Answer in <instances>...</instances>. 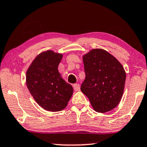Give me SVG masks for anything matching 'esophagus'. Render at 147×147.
I'll return each instance as SVG.
<instances>
[{
    "instance_id": "1",
    "label": "esophagus",
    "mask_w": 147,
    "mask_h": 147,
    "mask_svg": "<svg viewBox=\"0 0 147 147\" xmlns=\"http://www.w3.org/2000/svg\"><path fill=\"white\" fill-rule=\"evenodd\" d=\"M73 88L75 91L80 90V85L79 84H75L73 85Z\"/></svg>"
}]
</instances>
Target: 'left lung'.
Returning <instances> with one entry per match:
<instances>
[{
    "instance_id": "1",
    "label": "left lung",
    "mask_w": 147,
    "mask_h": 147,
    "mask_svg": "<svg viewBox=\"0 0 147 147\" xmlns=\"http://www.w3.org/2000/svg\"><path fill=\"white\" fill-rule=\"evenodd\" d=\"M86 79L81 90L97 112L112 110L121 101L126 73L121 63L102 49H93L83 57Z\"/></svg>"
}]
</instances>
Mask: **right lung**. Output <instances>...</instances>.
Returning a JSON list of instances; mask_svg holds the SVG:
<instances>
[{
  "label": "right lung",
  "instance_id": "add662e5",
  "mask_svg": "<svg viewBox=\"0 0 147 147\" xmlns=\"http://www.w3.org/2000/svg\"><path fill=\"white\" fill-rule=\"evenodd\" d=\"M62 55L47 51L38 55L26 71L28 89L39 105L46 110L58 112L65 108L73 88L61 78L58 66Z\"/></svg>",
  "mask_w": 147,
  "mask_h": 147
}]
</instances>
